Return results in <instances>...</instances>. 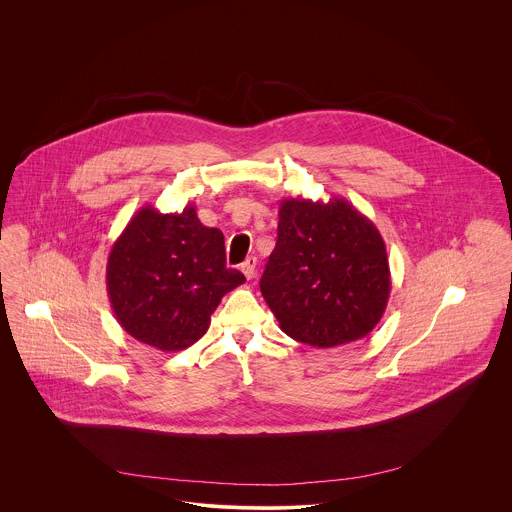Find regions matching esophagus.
I'll list each match as a JSON object with an SVG mask.
<instances>
[{"label": "esophagus", "instance_id": "obj_1", "mask_svg": "<svg viewBox=\"0 0 512 512\" xmlns=\"http://www.w3.org/2000/svg\"><path fill=\"white\" fill-rule=\"evenodd\" d=\"M240 272L246 276V280H252L254 274H256V258H254V256L246 258V260L240 264Z\"/></svg>", "mask_w": 512, "mask_h": 512}]
</instances>
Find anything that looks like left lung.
I'll list each match as a JSON object with an SVG mask.
<instances>
[{"mask_svg": "<svg viewBox=\"0 0 512 512\" xmlns=\"http://www.w3.org/2000/svg\"><path fill=\"white\" fill-rule=\"evenodd\" d=\"M260 290L295 341L317 349L359 341L390 297L384 240L347 199H284Z\"/></svg>", "mask_w": 512, "mask_h": 512, "instance_id": "8db88e82", "label": "left lung"}]
</instances>
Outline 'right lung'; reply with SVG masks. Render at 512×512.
Listing matches in <instances>:
<instances>
[{"label":"right lung","instance_id":"right-lung-1","mask_svg":"<svg viewBox=\"0 0 512 512\" xmlns=\"http://www.w3.org/2000/svg\"><path fill=\"white\" fill-rule=\"evenodd\" d=\"M246 278L226 268L224 236L187 205L163 215L140 209L114 242L106 288L118 323L140 343L183 351L211 325L224 293Z\"/></svg>","mask_w":512,"mask_h":512}]
</instances>
